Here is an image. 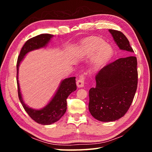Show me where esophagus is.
<instances>
[{
	"mask_svg": "<svg viewBox=\"0 0 152 152\" xmlns=\"http://www.w3.org/2000/svg\"><path fill=\"white\" fill-rule=\"evenodd\" d=\"M86 79V76L83 75V74H81L80 75L78 80L76 81V84L78 88H82V87L84 86V81Z\"/></svg>",
	"mask_w": 152,
	"mask_h": 152,
	"instance_id": "1",
	"label": "esophagus"
}]
</instances>
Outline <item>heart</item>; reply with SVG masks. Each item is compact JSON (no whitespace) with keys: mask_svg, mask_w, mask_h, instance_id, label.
<instances>
[{"mask_svg":"<svg viewBox=\"0 0 152 152\" xmlns=\"http://www.w3.org/2000/svg\"><path fill=\"white\" fill-rule=\"evenodd\" d=\"M89 50L91 51H96L99 49V61L100 62H104L112 56L113 49L110 45L106 44V42L102 38H96L90 41L88 44Z\"/></svg>","mask_w":152,"mask_h":152,"instance_id":"1","label":"heart"}]
</instances>
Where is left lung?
<instances>
[{
	"mask_svg": "<svg viewBox=\"0 0 152 152\" xmlns=\"http://www.w3.org/2000/svg\"><path fill=\"white\" fill-rule=\"evenodd\" d=\"M119 49L133 53L121 31L109 29ZM96 86L89 89V110L99 121L109 122L123 117L131 106L137 89V57L129 56L106 64L96 74Z\"/></svg>",
	"mask_w": 152,
	"mask_h": 152,
	"instance_id": "1",
	"label": "left lung"
}]
</instances>
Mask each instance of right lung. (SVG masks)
Returning <instances> with one entry per match:
<instances>
[{
  "label": "right lung",
  "instance_id": "obj_1",
  "mask_svg": "<svg viewBox=\"0 0 152 152\" xmlns=\"http://www.w3.org/2000/svg\"><path fill=\"white\" fill-rule=\"evenodd\" d=\"M53 35L42 34L30 38L21 48L17 61V83L18 96L23 107L28 115L37 123L42 125H51L59 120L66 110V99L71 93L76 89V77L66 78L61 82L59 89L51 101L41 110H34L29 108L23 101L18 82V70L21 61L25 55L31 51L44 48L49 42Z\"/></svg>",
  "mask_w": 152,
  "mask_h": 152
}]
</instances>
